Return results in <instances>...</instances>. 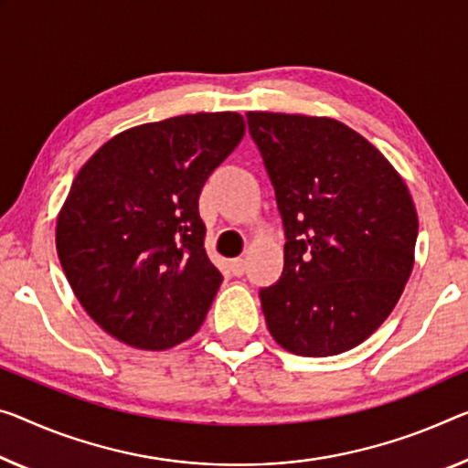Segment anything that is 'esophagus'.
I'll use <instances>...</instances> for the list:
<instances>
[{"label": "esophagus", "instance_id": "34e87169", "mask_svg": "<svg viewBox=\"0 0 468 468\" xmlns=\"http://www.w3.org/2000/svg\"><path fill=\"white\" fill-rule=\"evenodd\" d=\"M244 268H247V263H244L242 257H236V259H232V261H229V270H232L234 276H242Z\"/></svg>", "mask_w": 468, "mask_h": 468}]
</instances>
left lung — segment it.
Instances as JSON below:
<instances>
[{"instance_id": "left-lung-1", "label": "left lung", "mask_w": 468, "mask_h": 468, "mask_svg": "<svg viewBox=\"0 0 468 468\" xmlns=\"http://www.w3.org/2000/svg\"><path fill=\"white\" fill-rule=\"evenodd\" d=\"M274 186L284 270L259 291L274 339L324 357L383 324L414 265L419 218L404 179L354 129L326 117L247 112Z\"/></svg>"}]
</instances>
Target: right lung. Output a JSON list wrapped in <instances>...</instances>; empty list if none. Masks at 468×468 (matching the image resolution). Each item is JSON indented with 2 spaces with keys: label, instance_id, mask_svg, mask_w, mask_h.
Wrapping results in <instances>:
<instances>
[{
  "label": "right lung",
  "instance_id": "1",
  "mask_svg": "<svg viewBox=\"0 0 468 468\" xmlns=\"http://www.w3.org/2000/svg\"><path fill=\"white\" fill-rule=\"evenodd\" d=\"M244 135L236 112H197L114 135L79 171L56 226L69 284L91 320L138 349L203 324L221 284L198 197Z\"/></svg>",
  "mask_w": 468,
  "mask_h": 468
}]
</instances>
